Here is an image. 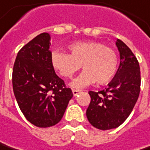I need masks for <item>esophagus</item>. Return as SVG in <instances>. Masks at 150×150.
Instances as JSON below:
<instances>
[{"label": "esophagus", "instance_id": "34e87169", "mask_svg": "<svg viewBox=\"0 0 150 150\" xmlns=\"http://www.w3.org/2000/svg\"><path fill=\"white\" fill-rule=\"evenodd\" d=\"M72 92H73V94H74V96L78 95V94L81 93V91H80V90H76V89H73V90H72Z\"/></svg>", "mask_w": 150, "mask_h": 150}]
</instances>
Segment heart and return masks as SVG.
<instances>
[{
    "instance_id": "b5f03b06",
    "label": "heart",
    "mask_w": 150,
    "mask_h": 150,
    "mask_svg": "<svg viewBox=\"0 0 150 150\" xmlns=\"http://www.w3.org/2000/svg\"><path fill=\"white\" fill-rule=\"evenodd\" d=\"M69 54L56 50L50 57L53 68L64 78H71L82 68L84 70L70 83L74 88H82L97 81L109 83L115 76L117 57L113 49L98 41H81L70 44Z\"/></svg>"
}]
</instances>
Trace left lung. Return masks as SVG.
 <instances>
[{
    "instance_id": "1",
    "label": "left lung",
    "mask_w": 150,
    "mask_h": 150,
    "mask_svg": "<svg viewBox=\"0 0 150 150\" xmlns=\"http://www.w3.org/2000/svg\"><path fill=\"white\" fill-rule=\"evenodd\" d=\"M116 45L120 64L115 76L105 90L88 92L91 101L87 117L93 127L102 130L121 125L132 112L140 93L141 75L137 57L120 39Z\"/></svg>"
}]
</instances>
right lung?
Masks as SVG:
<instances>
[{
  "mask_svg": "<svg viewBox=\"0 0 150 150\" xmlns=\"http://www.w3.org/2000/svg\"><path fill=\"white\" fill-rule=\"evenodd\" d=\"M50 41L47 33L35 37L18 52L13 69V89L20 109L31 124L41 128L59 123L73 97L55 73Z\"/></svg>",
  "mask_w": 150,
  "mask_h": 150,
  "instance_id": "right-lung-1",
  "label": "right lung"
}]
</instances>
